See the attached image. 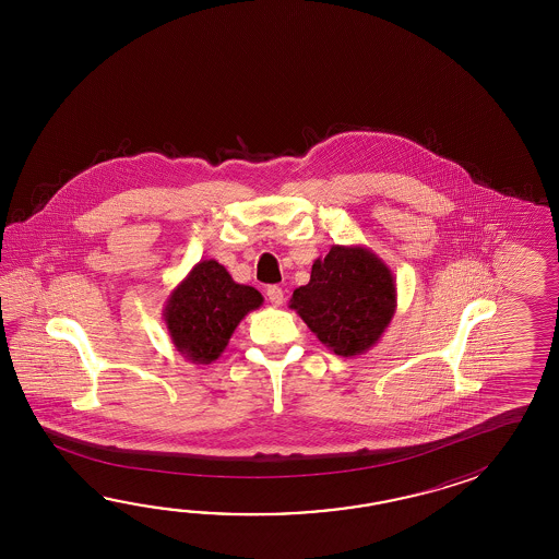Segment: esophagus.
I'll list each match as a JSON object with an SVG mask.
<instances>
[{"label": "esophagus", "instance_id": "esophagus-1", "mask_svg": "<svg viewBox=\"0 0 559 559\" xmlns=\"http://www.w3.org/2000/svg\"><path fill=\"white\" fill-rule=\"evenodd\" d=\"M265 294H267L270 301H272L274 306H282V304H284V292H282V287L270 285V287L265 289Z\"/></svg>", "mask_w": 559, "mask_h": 559}]
</instances>
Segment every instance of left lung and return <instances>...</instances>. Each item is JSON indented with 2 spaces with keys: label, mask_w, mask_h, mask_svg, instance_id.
<instances>
[{
  "label": "left lung",
  "mask_w": 559,
  "mask_h": 559,
  "mask_svg": "<svg viewBox=\"0 0 559 559\" xmlns=\"http://www.w3.org/2000/svg\"><path fill=\"white\" fill-rule=\"evenodd\" d=\"M289 308L333 354L354 357L380 342L395 308L392 270L364 246H332L311 265L309 284L297 287Z\"/></svg>",
  "instance_id": "8db88e82"
}]
</instances>
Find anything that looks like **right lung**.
Wrapping results in <instances>:
<instances>
[{"label": "right lung", "mask_w": 559, "mask_h": 559, "mask_svg": "<svg viewBox=\"0 0 559 559\" xmlns=\"http://www.w3.org/2000/svg\"><path fill=\"white\" fill-rule=\"evenodd\" d=\"M262 304L255 287L236 284L222 263L202 260L167 297L164 321L179 354L207 366L224 354L239 321Z\"/></svg>", "instance_id": "right-lung-1"}]
</instances>
